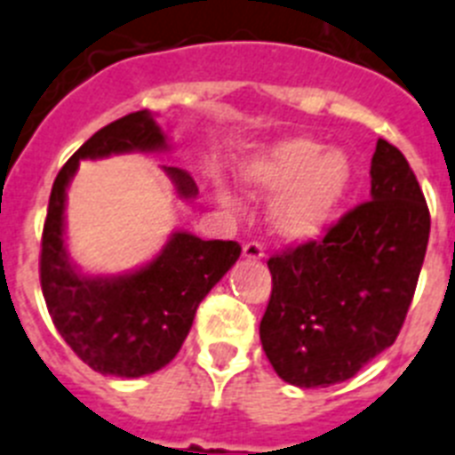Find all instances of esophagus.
<instances>
[{
	"label": "esophagus",
	"mask_w": 455,
	"mask_h": 455,
	"mask_svg": "<svg viewBox=\"0 0 455 455\" xmlns=\"http://www.w3.org/2000/svg\"><path fill=\"white\" fill-rule=\"evenodd\" d=\"M243 257L247 261H259V259H263V247L259 243H247V245H243Z\"/></svg>",
	"instance_id": "34e87169"
}]
</instances>
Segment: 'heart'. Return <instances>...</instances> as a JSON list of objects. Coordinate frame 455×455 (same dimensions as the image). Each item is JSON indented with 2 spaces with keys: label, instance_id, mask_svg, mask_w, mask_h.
<instances>
[{
  "label": "heart",
  "instance_id": "heart-1",
  "mask_svg": "<svg viewBox=\"0 0 455 455\" xmlns=\"http://www.w3.org/2000/svg\"><path fill=\"white\" fill-rule=\"evenodd\" d=\"M251 196H275L270 227L286 243H310L333 221L351 187V162L310 136H289L257 152L240 169ZM220 198L231 204L227 189Z\"/></svg>",
  "mask_w": 455,
  "mask_h": 455
}]
</instances>
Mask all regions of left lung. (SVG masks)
I'll list each match as a JSON object with an SVG mask.
<instances>
[{
	"label": "left lung",
	"mask_w": 455,
	"mask_h": 455,
	"mask_svg": "<svg viewBox=\"0 0 455 455\" xmlns=\"http://www.w3.org/2000/svg\"><path fill=\"white\" fill-rule=\"evenodd\" d=\"M370 201L322 240L268 259L273 291L259 326L275 372L300 388L349 379L395 342L414 299L430 212L403 152L377 140Z\"/></svg>",
	"instance_id": "1"
}]
</instances>
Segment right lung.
<instances>
[{
    "label": "right lung",
    "mask_w": 455,
    "mask_h": 455,
    "mask_svg": "<svg viewBox=\"0 0 455 455\" xmlns=\"http://www.w3.org/2000/svg\"><path fill=\"white\" fill-rule=\"evenodd\" d=\"M169 150L150 110L129 113L99 129L57 173L41 238V289L51 319L76 356L101 375L143 377L171 363L194 323L198 303L238 261L235 240L171 234L143 268L92 277L74 266L64 243L67 187L80 159ZM180 198H196L192 175L164 166Z\"/></svg>",
    "instance_id": "1"
}]
</instances>
